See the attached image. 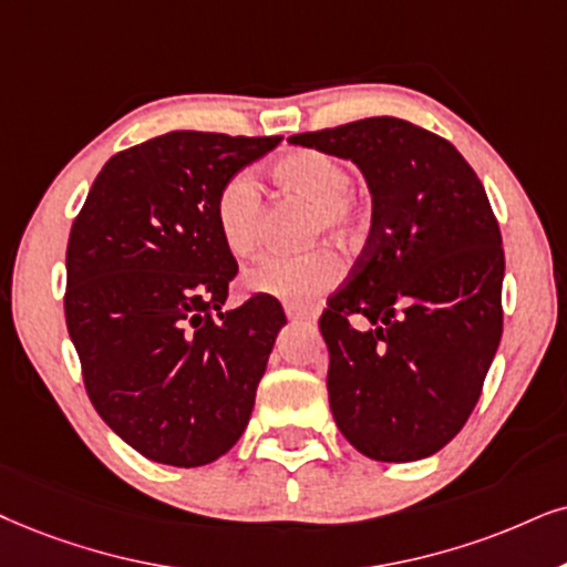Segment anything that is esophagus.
I'll return each mask as SVG.
<instances>
[{
    "label": "esophagus",
    "instance_id": "34e87169",
    "mask_svg": "<svg viewBox=\"0 0 567 567\" xmlns=\"http://www.w3.org/2000/svg\"><path fill=\"white\" fill-rule=\"evenodd\" d=\"M285 313H288V319L290 321H313L317 319V313L313 311H308V308H303V306H285Z\"/></svg>",
    "mask_w": 567,
    "mask_h": 567
}]
</instances>
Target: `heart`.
Here are the masks:
<instances>
[{
  "instance_id": "b5f03b06",
  "label": "heart",
  "mask_w": 567,
  "mask_h": 567,
  "mask_svg": "<svg viewBox=\"0 0 567 567\" xmlns=\"http://www.w3.org/2000/svg\"><path fill=\"white\" fill-rule=\"evenodd\" d=\"M271 181L277 188L311 198L308 209V238H329L350 243L363 230V209L350 190V169L334 154L300 148L271 164ZM214 219L225 246L240 259L256 256L264 243V200L261 188L248 172H240L221 185L214 200ZM342 264L327 246L303 254L267 256L243 275V288L259 296H275L290 303H308L319 292L332 288Z\"/></svg>"
}]
</instances>
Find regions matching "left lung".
Returning a JSON list of instances; mask_svg holds the SVG:
<instances>
[{"instance_id": "1", "label": "left lung", "mask_w": 567, "mask_h": 567, "mask_svg": "<svg viewBox=\"0 0 567 567\" xmlns=\"http://www.w3.org/2000/svg\"><path fill=\"white\" fill-rule=\"evenodd\" d=\"M288 143L350 159L371 193L367 246L319 319L334 424L371 461L440 453L503 337V235L484 185L453 143L398 117Z\"/></svg>"}]
</instances>
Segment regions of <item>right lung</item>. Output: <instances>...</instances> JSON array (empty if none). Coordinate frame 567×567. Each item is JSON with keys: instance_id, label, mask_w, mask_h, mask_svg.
I'll list each match as a JSON object with an SVG mask.
<instances>
[{"instance_id": "right-lung-1", "label": "right lung", "mask_w": 567, "mask_h": 567, "mask_svg": "<svg viewBox=\"0 0 567 567\" xmlns=\"http://www.w3.org/2000/svg\"><path fill=\"white\" fill-rule=\"evenodd\" d=\"M279 141L156 135L104 164L73 221L64 319L85 390L148 461L196 468L246 432L288 319L269 296L221 311L238 264L214 200Z\"/></svg>"}]
</instances>
